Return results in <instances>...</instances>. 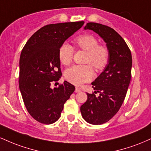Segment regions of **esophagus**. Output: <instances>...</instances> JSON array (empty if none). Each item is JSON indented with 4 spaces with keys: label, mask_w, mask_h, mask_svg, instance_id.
Listing matches in <instances>:
<instances>
[{
    "label": "esophagus",
    "mask_w": 151,
    "mask_h": 151,
    "mask_svg": "<svg viewBox=\"0 0 151 151\" xmlns=\"http://www.w3.org/2000/svg\"><path fill=\"white\" fill-rule=\"evenodd\" d=\"M81 91V88H79V87H76V89H75V92H79V91Z\"/></svg>",
    "instance_id": "34e87169"
}]
</instances>
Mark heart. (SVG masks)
Returning <instances> with one entry per match:
<instances>
[{
    "label": "heart",
    "instance_id": "obj_1",
    "mask_svg": "<svg viewBox=\"0 0 151 151\" xmlns=\"http://www.w3.org/2000/svg\"><path fill=\"white\" fill-rule=\"evenodd\" d=\"M74 43L78 47L85 50L86 63L91 64L97 70H103L109 62V52L104 45H99L96 38L89 34L79 35L74 40ZM74 49L68 43H64L59 49V58L62 64L70 65L72 61ZM94 73L90 65H75L67 69L65 77L67 81L76 85H81L91 80Z\"/></svg>",
    "mask_w": 151,
    "mask_h": 151
}]
</instances>
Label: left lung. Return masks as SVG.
Segmentation results:
<instances>
[{
    "mask_svg": "<svg viewBox=\"0 0 151 151\" xmlns=\"http://www.w3.org/2000/svg\"><path fill=\"white\" fill-rule=\"evenodd\" d=\"M84 30H91L106 44L109 62L104 70L91 83L95 90L86 93L87 100L80 107L83 119L89 124L100 125L112 119L120 109L131 77L132 56L124 40L111 27L88 22ZM100 93L99 97L95 94Z\"/></svg>",
    "mask_w": 151,
    "mask_h": 151,
    "instance_id": "1",
    "label": "left lung"
}]
</instances>
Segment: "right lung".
Segmentation results:
<instances>
[{"label":"right lung","instance_id":"obj_1","mask_svg":"<svg viewBox=\"0 0 151 151\" xmlns=\"http://www.w3.org/2000/svg\"><path fill=\"white\" fill-rule=\"evenodd\" d=\"M84 21L50 24L41 27L26 42L20 58L19 88L30 116L44 124L60 119L64 104L75 90L67 81L54 89L62 76L59 49L80 29Z\"/></svg>","mask_w":151,"mask_h":151}]
</instances>
